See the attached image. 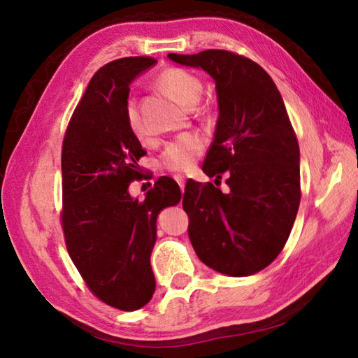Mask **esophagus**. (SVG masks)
<instances>
[{
  "label": "esophagus",
  "instance_id": "34e87169",
  "mask_svg": "<svg viewBox=\"0 0 358 358\" xmlns=\"http://www.w3.org/2000/svg\"><path fill=\"white\" fill-rule=\"evenodd\" d=\"M175 181H177L178 183V186H180V189L181 191H185V177H181V175H175Z\"/></svg>",
  "mask_w": 358,
  "mask_h": 358
}]
</instances>
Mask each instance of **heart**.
Segmentation results:
<instances>
[{"instance_id": "b5f03b06", "label": "heart", "mask_w": 358, "mask_h": 358, "mask_svg": "<svg viewBox=\"0 0 358 358\" xmlns=\"http://www.w3.org/2000/svg\"><path fill=\"white\" fill-rule=\"evenodd\" d=\"M156 85L178 102L180 106L191 108L196 106L202 94L203 85L201 78L180 68H169L156 78ZM126 124L131 134L137 138L145 137L143 123L136 101L129 99L124 108ZM203 151V141L196 134H187L167 145L161 153V166L171 172H186Z\"/></svg>"}]
</instances>
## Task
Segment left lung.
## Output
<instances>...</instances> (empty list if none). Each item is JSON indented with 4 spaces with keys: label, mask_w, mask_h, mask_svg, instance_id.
<instances>
[{
    "label": "left lung",
    "mask_w": 358,
    "mask_h": 358,
    "mask_svg": "<svg viewBox=\"0 0 358 358\" xmlns=\"http://www.w3.org/2000/svg\"><path fill=\"white\" fill-rule=\"evenodd\" d=\"M169 58L207 71L220 104L202 169L215 183L226 175L230 191L186 183L183 208L194 251L220 273H257L282 251L301 197L299 141L286 106L271 77L238 53L211 48Z\"/></svg>",
    "instance_id": "obj_1"
}]
</instances>
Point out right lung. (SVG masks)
Returning <instances> with one entry per match:
<instances>
[{
  "label": "right lung",
  "mask_w": 358,
  "mask_h": 358,
  "mask_svg": "<svg viewBox=\"0 0 358 358\" xmlns=\"http://www.w3.org/2000/svg\"><path fill=\"white\" fill-rule=\"evenodd\" d=\"M155 63L128 57L102 66L72 113L62 148L66 248L93 295L121 311H136L153 296L156 217L181 199L169 177L157 178L145 201L128 191L142 177L137 161L147 155L126 124L129 85Z\"/></svg>",
  "instance_id": "1"
}]
</instances>
